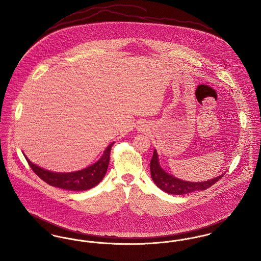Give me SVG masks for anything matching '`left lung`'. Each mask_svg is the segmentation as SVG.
<instances>
[{
	"label": "left lung",
	"instance_id": "8db88e82",
	"mask_svg": "<svg viewBox=\"0 0 261 261\" xmlns=\"http://www.w3.org/2000/svg\"><path fill=\"white\" fill-rule=\"evenodd\" d=\"M150 175L155 185L162 191L171 195H185L195 191H203L214 185L219 179L223 177L224 174L204 182H188L181 179H177L173 175L166 173L162 168L159 162V155L156 150H153V154L149 163Z\"/></svg>",
	"mask_w": 261,
	"mask_h": 261
}]
</instances>
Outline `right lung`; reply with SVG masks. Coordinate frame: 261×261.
Here are the masks:
<instances>
[{
	"label": "right lung",
	"instance_id": "add662e5",
	"mask_svg": "<svg viewBox=\"0 0 261 261\" xmlns=\"http://www.w3.org/2000/svg\"><path fill=\"white\" fill-rule=\"evenodd\" d=\"M113 144L114 143H112L106 149L101 158L96 163L83 170L71 173L50 172L32 163L26 156L25 159L34 173L50 186L58 187L69 191H86L97 186L105 177L109 167L111 149Z\"/></svg>",
	"mask_w": 261,
	"mask_h": 261
}]
</instances>
